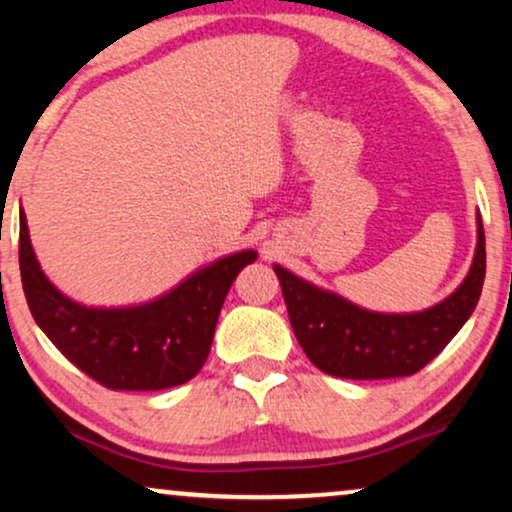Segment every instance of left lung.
I'll return each mask as SVG.
<instances>
[{
  "label": "left lung",
  "instance_id": "1",
  "mask_svg": "<svg viewBox=\"0 0 512 512\" xmlns=\"http://www.w3.org/2000/svg\"><path fill=\"white\" fill-rule=\"evenodd\" d=\"M274 271L295 338L316 368L349 380L404 378L428 366L477 307L487 271L482 217L477 215V248L468 276L446 300L425 312H368L278 264Z\"/></svg>",
  "mask_w": 512,
  "mask_h": 512
}]
</instances>
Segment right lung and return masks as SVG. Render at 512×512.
<instances>
[{"label": "right lung", "instance_id": "obj_1", "mask_svg": "<svg viewBox=\"0 0 512 512\" xmlns=\"http://www.w3.org/2000/svg\"><path fill=\"white\" fill-rule=\"evenodd\" d=\"M255 260V250H241L198 269L151 302L87 307L44 276L21 210L18 262L32 319L63 357L108 390L146 392L189 383L208 359L231 283Z\"/></svg>", "mask_w": 512, "mask_h": 512}]
</instances>
